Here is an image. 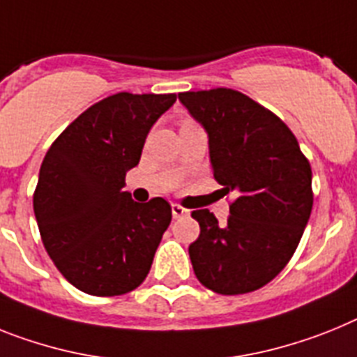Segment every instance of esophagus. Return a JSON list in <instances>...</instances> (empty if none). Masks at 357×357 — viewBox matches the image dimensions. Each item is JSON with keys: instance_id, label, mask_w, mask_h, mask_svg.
Returning a JSON list of instances; mask_svg holds the SVG:
<instances>
[{"instance_id": "1", "label": "esophagus", "mask_w": 357, "mask_h": 357, "mask_svg": "<svg viewBox=\"0 0 357 357\" xmlns=\"http://www.w3.org/2000/svg\"><path fill=\"white\" fill-rule=\"evenodd\" d=\"M172 213H173V218H182V216L190 215V209L182 208V206H178V204H173Z\"/></svg>"}]
</instances>
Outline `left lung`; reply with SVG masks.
I'll use <instances>...</instances> for the list:
<instances>
[{
	"instance_id": "1",
	"label": "left lung",
	"mask_w": 357,
	"mask_h": 357,
	"mask_svg": "<svg viewBox=\"0 0 357 357\" xmlns=\"http://www.w3.org/2000/svg\"><path fill=\"white\" fill-rule=\"evenodd\" d=\"M178 100L208 133L216 182L236 197L224 225L209 209L191 213L200 225L195 274L218 294L257 291L287 266L309 222V160L287 124L240 91H184Z\"/></svg>"
}]
</instances>
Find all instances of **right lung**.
I'll use <instances>...</instances> for the list:
<instances>
[{"instance_id":"obj_1","label":"right lung","mask_w":357,"mask_h":357,"mask_svg":"<svg viewBox=\"0 0 357 357\" xmlns=\"http://www.w3.org/2000/svg\"><path fill=\"white\" fill-rule=\"evenodd\" d=\"M175 100V93L106 97L79 115L43 158L36 220L48 257L79 291L119 296L148 276L172 206L160 197L133 202L124 178Z\"/></svg>"}]
</instances>
